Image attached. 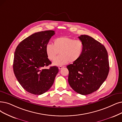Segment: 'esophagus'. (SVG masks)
Returning <instances> with one entry per match:
<instances>
[{"instance_id":"esophagus-1","label":"esophagus","mask_w":122,"mask_h":122,"mask_svg":"<svg viewBox=\"0 0 122 122\" xmlns=\"http://www.w3.org/2000/svg\"><path fill=\"white\" fill-rule=\"evenodd\" d=\"M65 66H58V69H59V70H61V69H62V68H64Z\"/></svg>"}]
</instances>
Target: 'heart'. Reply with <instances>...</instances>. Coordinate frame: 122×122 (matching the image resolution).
Segmentation results:
<instances>
[{
    "label": "heart",
    "instance_id": "heart-1",
    "mask_svg": "<svg viewBox=\"0 0 122 122\" xmlns=\"http://www.w3.org/2000/svg\"><path fill=\"white\" fill-rule=\"evenodd\" d=\"M84 43L80 40L67 36L56 38L53 45L48 44L46 47L48 58L51 61L55 59L60 52V56L53 61L54 66H61L69 62H75L80 59L84 52Z\"/></svg>",
    "mask_w": 122,
    "mask_h": 122
}]
</instances>
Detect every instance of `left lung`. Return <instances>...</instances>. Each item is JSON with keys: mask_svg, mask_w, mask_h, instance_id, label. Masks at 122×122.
<instances>
[{"mask_svg": "<svg viewBox=\"0 0 122 122\" xmlns=\"http://www.w3.org/2000/svg\"><path fill=\"white\" fill-rule=\"evenodd\" d=\"M84 43V52L80 59L67 66L68 81L77 93L86 95L98 90L109 72L108 55L100 42L86 35L79 36Z\"/></svg>", "mask_w": 122, "mask_h": 122, "instance_id": "1", "label": "left lung"}]
</instances>
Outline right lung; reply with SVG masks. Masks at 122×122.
<instances>
[{"mask_svg": "<svg viewBox=\"0 0 122 122\" xmlns=\"http://www.w3.org/2000/svg\"><path fill=\"white\" fill-rule=\"evenodd\" d=\"M53 30L33 33L19 43L14 52L13 69L19 83L27 92L41 95L46 92L53 84L58 72V67H44L51 64L46 47Z\"/></svg>", "mask_w": 122, "mask_h": 122, "instance_id": "obj_1", "label": "right lung"}]
</instances>
